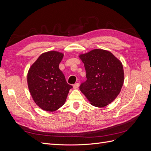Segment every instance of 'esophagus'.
Here are the masks:
<instances>
[{
  "label": "esophagus",
  "instance_id": "obj_1",
  "mask_svg": "<svg viewBox=\"0 0 151 151\" xmlns=\"http://www.w3.org/2000/svg\"><path fill=\"white\" fill-rule=\"evenodd\" d=\"M79 87V83H76L73 85V88H74V89H78Z\"/></svg>",
  "mask_w": 151,
  "mask_h": 151
}]
</instances>
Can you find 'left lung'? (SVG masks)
<instances>
[{"label": "left lung", "instance_id": "1", "mask_svg": "<svg viewBox=\"0 0 151 151\" xmlns=\"http://www.w3.org/2000/svg\"><path fill=\"white\" fill-rule=\"evenodd\" d=\"M86 71L87 81L80 90L96 107L107 106L116 99L124 83L121 61L108 50L94 49L79 55Z\"/></svg>", "mask_w": 151, "mask_h": 151}]
</instances>
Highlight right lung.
Masks as SVG:
<instances>
[{
  "label": "right lung",
  "instance_id": "1",
  "mask_svg": "<svg viewBox=\"0 0 151 151\" xmlns=\"http://www.w3.org/2000/svg\"><path fill=\"white\" fill-rule=\"evenodd\" d=\"M63 55L57 51L43 53L28 72L27 83L31 97L46 111L53 112L62 106L72 88L59 68Z\"/></svg>",
  "mask_w": 151,
  "mask_h": 151
}]
</instances>
